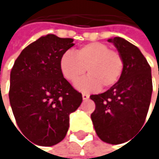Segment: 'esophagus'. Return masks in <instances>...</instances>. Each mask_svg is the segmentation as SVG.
I'll return each mask as SVG.
<instances>
[{"label": "esophagus", "instance_id": "obj_1", "mask_svg": "<svg viewBox=\"0 0 159 159\" xmlns=\"http://www.w3.org/2000/svg\"><path fill=\"white\" fill-rule=\"evenodd\" d=\"M82 97H83V99L84 100H87L89 98V95L88 94H85V93H83L82 94Z\"/></svg>", "mask_w": 159, "mask_h": 159}]
</instances>
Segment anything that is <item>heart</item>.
I'll list each match as a JSON object with an SVG mask.
<instances>
[{
    "label": "heart",
    "mask_w": 159,
    "mask_h": 159,
    "mask_svg": "<svg viewBox=\"0 0 159 159\" xmlns=\"http://www.w3.org/2000/svg\"><path fill=\"white\" fill-rule=\"evenodd\" d=\"M60 68L64 78L75 83L85 74L89 76L79 81L75 87L82 92H91L109 88L120 78L123 60L117 51L100 42L88 43L75 51L65 52L60 61Z\"/></svg>",
    "instance_id": "1"
}]
</instances>
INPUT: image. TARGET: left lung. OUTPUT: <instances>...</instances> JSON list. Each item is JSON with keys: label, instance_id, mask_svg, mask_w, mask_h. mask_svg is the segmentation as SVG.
<instances>
[{"label": "left lung", "instance_id": "obj_1", "mask_svg": "<svg viewBox=\"0 0 159 159\" xmlns=\"http://www.w3.org/2000/svg\"><path fill=\"white\" fill-rule=\"evenodd\" d=\"M113 43L123 60V71L111 88L90 98L96 109L91 114L96 133L111 144L127 142L145 121L153 91L151 67L140 49L126 39L116 37Z\"/></svg>", "mask_w": 159, "mask_h": 159}]
</instances>
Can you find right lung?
Returning a JSON list of instances; mask_svg holds the SVG:
<instances>
[{
	"mask_svg": "<svg viewBox=\"0 0 159 159\" xmlns=\"http://www.w3.org/2000/svg\"><path fill=\"white\" fill-rule=\"evenodd\" d=\"M73 42V39L52 34L41 37L22 50L12 68L9 99L13 113L21 132L36 144L51 146L62 141L70 114L82 103V94L60 68L61 56Z\"/></svg>",
	"mask_w": 159,
	"mask_h": 159,
	"instance_id": "right-lung-1",
	"label": "right lung"
}]
</instances>
